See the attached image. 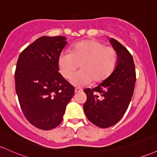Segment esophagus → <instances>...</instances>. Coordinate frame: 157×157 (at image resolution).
Returning a JSON list of instances; mask_svg holds the SVG:
<instances>
[{"label":"esophagus","instance_id":"obj_1","mask_svg":"<svg viewBox=\"0 0 157 157\" xmlns=\"http://www.w3.org/2000/svg\"><path fill=\"white\" fill-rule=\"evenodd\" d=\"M82 92L81 89H77V88H76V89H75V94H77V93H80V92Z\"/></svg>","mask_w":157,"mask_h":157}]
</instances>
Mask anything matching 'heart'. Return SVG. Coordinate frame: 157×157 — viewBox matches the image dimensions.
Here are the masks:
<instances>
[{
    "mask_svg": "<svg viewBox=\"0 0 157 157\" xmlns=\"http://www.w3.org/2000/svg\"><path fill=\"white\" fill-rule=\"evenodd\" d=\"M117 53L113 48L104 46L95 39H88L75 44L71 52H63L58 61L59 71L65 79L71 78L80 65L81 70L75 75L71 82L83 87L91 82H101L115 69Z\"/></svg>",
    "mask_w": 157,
    "mask_h": 157,
    "instance_id": "b5f03b06",
    "label": "heart"
}]
</instances>
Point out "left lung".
<instances>
[{"label": "left lung", "mask_w": 157, "mask_h": 157, "mask_svg": "<svg viewBox=\"0 0 157 157\" xmlns=\"http://www.w3.org/2000/svg\"><path fill=\"white\" fill-rule=\"evenodd\" d=\"M117 53L114 71L104 81L93 89H84L87 100L83 110L96 126L107 128L118 123L126 113L134 92L136 69L128 50L115 39H109Z\"/></svg>", "instance_id": "1"}]
</instances>
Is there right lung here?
I'll return each mask as SVG.
<instances>
[{
	"label": "right lung",
	"mask_w": 157,
	"mask_h": 157,
	"mask_svg": "<svg viewBox=\"0 0 157 157\" xmlns=\"http://www.w3.org/2000/svg\"><path fill=\"white\" fill-rule=\"evenodd\" d=\"M64 36H42L21 53L15 72V91L22 112L37 128L49 130L63 121L75 88L59 72Z\"/></svg>",
	"instance_id": "add662e5"
}]
</instances>
